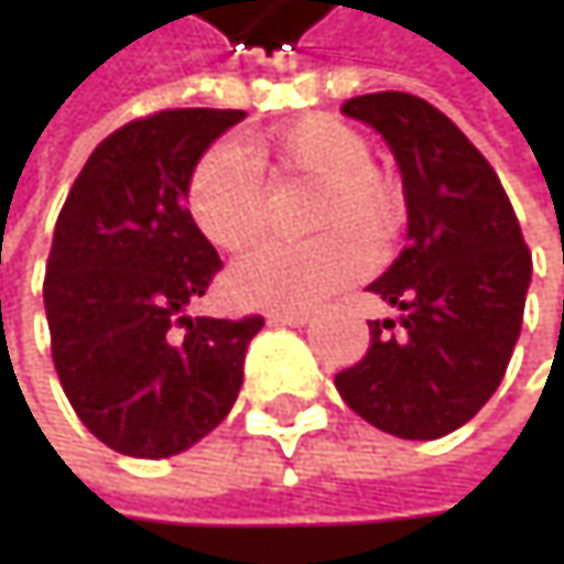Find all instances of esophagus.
<instances>
[{"mask_svg": "<svg viewBox=\"0 0 564 564\" xmlns=\"http://www.w3.org/2000/svg\"><path fill=\"white\" fill-rule=\"evenodd\" d=\"M268 319L278 323V326H306L310 323V313L306 310H274Z\"/></svg>", "mask_w": 564, "mask_h": 564, "instance_id": "34e87169", "label": "esophagus"}]
</instances>
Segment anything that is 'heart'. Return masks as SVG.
Instances as JSON below:
<instances>
[{
    "mask_svg": "<svg viewBox=\"0 0 564 564\" xmlns=\"http://www.w3.org/2000/svg\"><path fill=\"white\" fill-rule=\"evenodd\" d=\"M261 160L313 182L306 225L323 231L310 241H274L238 261L225 293L238 306L303 310L362 271L356 241H389L401 215L398 185L369 163L366 137L326 113H310L278 130L268 143L212 147L188 175L185 202L195 228L218 251H245L264 231Z\"/></svg>",
    "mask_w": 564,
    "mask_h": 564,
    "instance_id": "1",
    "label": "heart"
}]
</instances>
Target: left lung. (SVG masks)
<instances>
[{"label": "left lung", "mask_w": 564, "mask_h": 564, "mask_svg": "<svg viewBox=\"0 0 564 564\" xmlns=\"http://www.w3.org/2000/svg\"><path fill=\"white\" fill-rule=\"evenodd\" d=\"M394 153L408 248L369 283L401 310L369 323V352L336 376L343 401L404 441L467 424L500 389L522 329L532 254L500 175L437 107L382 90L343 104Z\"/></svg>", "instance_id": "left-lung-1"}]
</instances>
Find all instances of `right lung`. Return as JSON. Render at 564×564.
Listing matches in <instances>:
<instances>
[{
	"instance_id": "1",
	"label": "right lung",
	"mask_w": 564,
	"mask_h": 564,
	"mask_svg": "<svg viewBox=\"0 0 564 564\" xmlns=\"http://www.w3.org/2000/svg\"><path fill=\"white\" fill-rule=\"evenodd\" d=\"M245 110H163L110 133L57 215L45 313L57 379L84 427L160 460L215 431L245 382L261 316H188L221 261L185 208L205 150Z\"/></svg>"
}]
</instances>
